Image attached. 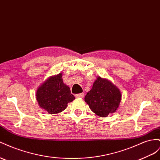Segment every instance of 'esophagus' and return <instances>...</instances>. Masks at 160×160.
<instances>
[{
  "instance_id": "34e87169",
  "label": "esophagus",
  "mask_w": 160,
  "mask_h": 160,
  "mask_svg": "<svg viewBox=\"0 0 160 160\" xmlns=\"http://www.w3.org/2000/svg\"><path fill=\"white\" fill-rule=\"evenodd\" d=\"M75 97L76 98H83L84 97V93H78V94H76L75 95Z\"/></svg>"
}]
</instances>
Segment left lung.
<instances>
[{
  "mask_svg": "<svg viewBox=\"0 0 160 160\" xmlns=\"http://www.w3.org/2000/svg\"><path fill=\"white\" fill-rule=\"evenodd\" d=\"M122 95L111 81L98 77L85 97V102L95 114L106 117L114 113L119 106Z\"/></svg>",
  "mask_w": 160,
  "mask_h": 160,
  "instance_id": "obj_1",
  "label": "left lung"
}]
</instances>
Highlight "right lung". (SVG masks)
I'll list each match as a JSON object with an SVG mask.
<instances>
[{"label": "right lung", "instance_id": "add662e5", "mask_svg": "<svg viewBox=\"0 0 160 160\" xmlns=\"http://www.w3.org/2000/svg\"><path fill=\"white\" fill-rule=\"evenodd\" d=\"M62 76V73H59L49 77L37 89L39 106L51 114L62 112L68 103L75 100L70 88L63 83Z\"/></svg>", "mask_w": 160, "mask_h": 160}]
</instances>
